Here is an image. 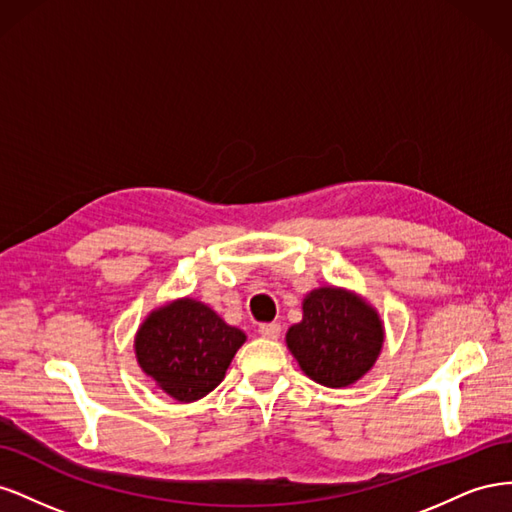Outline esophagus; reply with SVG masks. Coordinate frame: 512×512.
I'll list each match as a JSON object with an SVG mask.
<instances>
[{
  "instance_id": "esophagus-1",
  "label": "esophagus",
  "mask_w": 512,
  "mask_h": 512,
  "mask_svg": "<svg viewBox=\"0 0 512 512\" xmlns=\"http://www.w3.org/2000/svg\"><path fill=\"white\" fill-rule=\"evenodd\" d=\"M258 333H260L262 337H267V339H277V337H280V333H282V324H280V322H267V324H260V327H258Z\"/></svg>"
}]
</instances>
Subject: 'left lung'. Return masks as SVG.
<instances>
[{"instance_id": "1", "label": "left lung", "mask_w": 512, "mask_h": 512, "mask_svg": "<svg viewBox=\"0 0 512 512\" xmlns=\"http://www.w3.org/2000/svg\"><path fill=\"white\" fill-rule=\"evenodd\" d=\"M286 346L307 378L329 389H346L376 365L384 322L361 294L320 286L305 294L303 320L288 329Z\"/></svg>"}]
</instances>
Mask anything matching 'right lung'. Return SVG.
<instances>
[{"label":"right lung","instance_id":"1","mask_svg":"<svg viewBox=\"0 0 512 512\" xmlns=\"http://www.w3.org/2000/svg\"><path fill=\"white\" fill-rule=\"evenodd\" d=\"M245 339L203 301L181 297L151 309L136 331L134 354L160 391L190 404L224 380Z\"/></svg>","mask_w":512,"mask_h":512}]
</instances>
